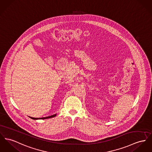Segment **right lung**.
Here are the masks:
<instances>
[{
  "label": "right lung",
  "mask_w": 152,
  "mask_h": 152,
  "mask_svg": "<svg viewBox=\"0 0 152 152\" xmlns=\"http://www.w3.org/2000/svg\"><path fill=\"white\" fill-rule=\"evenodd\" d=\"M56 116V114H54L53 115H51V116H47V117H44V118H32V117H30L31 119H34V120H37V119H49V118H53L55 116Z\"/></svg>",
  "instance_id": "add662e5"
}]
</instances>
